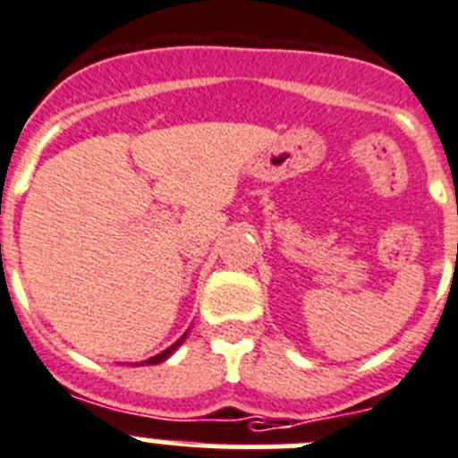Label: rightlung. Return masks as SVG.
Instances as JSON below:
<instances>
[{
  "instance_id": "obj_1",
  "label": "right lung",
  "mask_w": 458,
  "mask_h": 458,
  "mask_svg": "<svg viewBox=\"0 0 458 458\" xmlns=\"http://www.w3.org/2000/svg\"><path fill=\"white\" fill-rule=\"evenodd\" d=\"M184 337H187V333H184V335L180 337L178 342H173L171 347H168V349H164L162 353H157V356H152V358H148V360H143L141 365H157V362H164V360H166L168 356H173V353H175V349H178L180 344H182V342H184Z\"/></svg>"
}]
</instances>
